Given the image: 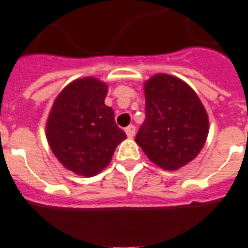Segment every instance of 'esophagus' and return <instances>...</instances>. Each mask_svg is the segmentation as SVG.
<instances>
[{"mask_svg":"<svg viewBox=\"0 0 248 248\" xmlns=\"http://www.w3.org/2000/svg\"><path fill=\"white\" fill-rule=\"evenodd\" d=\"M125 133H126V136H128L129 138H133V137H134V134H136V126L128 125L125 128Z\"/></svg>","mask_w":248,"mask_h":248,"instance_id":"esophagus-1","label":"esophagus"}]
</instances>
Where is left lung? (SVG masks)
<instances>
[{
	"label": "left lung",
	"instance_id": "1",
	"mask_svg": "<svg viewBox=\"0 0 248 248\" xmlns=\"http://www.w3.org/2000/svg\"><path fill=\"white\" fill-rule=\"evenodd\" d=\"M146 119L136 142L153 163L177 170L198 156L208 136V115L198 95L173 76L157 75L144 86Z\"/></svg>",
	"mask_w": 248,
	"mask_h": 248
}]
</instances>
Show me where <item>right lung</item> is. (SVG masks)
Masks as SVG:
<instances>
[{"mask_svg": "<svg viewBox=\"0 0 248 248\" xmlns=\"http://www.w3.org/2000/svg\"><path fill=\"white\" fill-rule=\"evenodd\" d=\"M108 87L86 77L73 81L55 99L46 123V138L65 169L86 177L109 165L116 146L126 138L105 105Z\"/></svg>", "mask_w": 248, "mask_h": 248, "instance_id": "obj_1", "label": "right lung"}]
</instances>
